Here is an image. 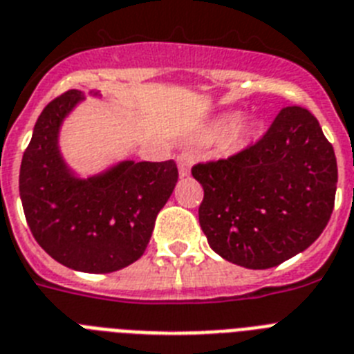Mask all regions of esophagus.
<instances>
[{"label":"esophagus","mask_w":354,"mask_h":354,"mask_svg":"<svg viewBox=\"0 0 354 354\" xmlns=\"http://www.w3.org/2000/svg\"><path fill=\"white\" fill-rule=\"evenodd\" d=\"M194 163V154L191 153H182L178 156V171H180V176H189L191 174V167Z\"/></svg>","instance_id":"esophagus-1"}]
</instances>
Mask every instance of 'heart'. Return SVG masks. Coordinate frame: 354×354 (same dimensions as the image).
I'll return each mask as SVG.
<instances>
[{
    "label": "heart",
    "instance_id": "heart-1",
    "mask_svg": "<svg viewBox=\"0 0 354 354\" xmlns=\"http://www.w3.org/2000/svg\"><path fill=\"white\" fill-rule=\"evenodd\" d=\"M239 120H241V115H239V113H228V115H225V117H221L218 122H216L214 131L216 133L230 131L232 127H236L237 124H239ZM250 135H252V127H248V126L239 127V129L234 133L232 138H230V142H228V145H227L228 153H234V151L239 149L241 145H245V142L250 138Z\"/></svg>",
    "mask_w": 354,
    "mask_h": 354
}]
</instances>
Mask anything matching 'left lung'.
<instances>
[{
    "label": "left lung",
    "instance_id": "obj_1",
    "mask_svg": "<svg viewBox=\"0 0 354 354\" xmlns=\"http://www.w3.org/2000/svg\"><path fill=\"white\" fill-rule=\"evenodd\" d=\"M200 225L223 259L266 270L306 250L328 225L338 169L319 120L301 106L279 111L255 144L196 163Z\"/></svg>",
    "mask_w": 354,
    "mask_h": 354
}]
</instances>
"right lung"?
<instances>
[{"label":"right lung","mask_w":354,"mask_h":354,"mask_svg":"<svg viewBox=\"0 0 354 354\" xmlns=\"http://www.w3.org/2000/svg\"><path fill=\"white\" fill-rule=\"evenodd\" d=\"M82 100V91L70 90L43 109L21 160L19 196L50 257L77 272L109 273L142 257L178 167L174 160H126L97 176H75L59 151V129Z\"/></svg>","instance_id":"add662e5"}]
</instances>
